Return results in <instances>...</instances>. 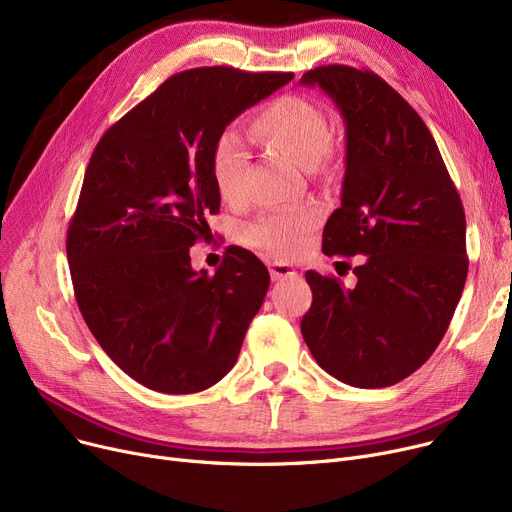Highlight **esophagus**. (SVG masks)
Masks as SVG:
<instances>
[{
	"label": "esophagus",
	"instance_id": "esophagus-1",
	"mask_svg": "<svg viewBox=\"0 0 512 512\" xmlns=\"http://www.w3.org/2000/svg\"><path fill=\"white\" fill-rule=\"evenodd\" d=\"M270 276H272L274 282H278V280H284V278L297 276V272L292 270V265H288L284 261H274V263H270Z\"/></svg>",
	"mask_w": 512,
	"mask_h": 512
}]
</instances>
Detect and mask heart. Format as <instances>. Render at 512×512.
<instances>
[{
	"mask_svg": "<svg viewBox=\"0 0 512 512\" xmlns=\"http://www.w3.org/2000/svg\"><path fill=\"white\" fill-rule=\"evenodd\" d=\"M249 134L255 143L270 149L290 164L307 172H326L334 159V141L328 130L326 114L309 99L297 95H282L253 116ZM249 170V155L238 139L226 137L213 151V184L228 203H238L245 197V180ZM317 224V211H282L267 213L257 220L247 238L251 245L280 257L299 255L307 236Z\"/></svg>",
	"mask_w": 512,
	"mask_h": 512,
	"instance_id": "obj_1",
	"label": "heart"
}]
</instances>
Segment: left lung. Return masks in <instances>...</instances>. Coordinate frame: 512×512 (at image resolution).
I'll list each match as a JSON object with an SVG mask.
<instances>
[{
  "mask_svg": "<svg viewBox=\"0 0 512 512\" xmlns=\"http://www.w3.org/2000/svg\"><path fill=\"white\" fill-rule=\"evenodd\" d=\"M301 85L324 91L344 120L340 207L326 255H363L357 284L307 272L313 292L301 332L311 355L355 388L394 386L444 338L467 280L465 211L425 122L386 80L319 66Z\"/></svg>",
  "mask_w": 512,
  "mask_h": 512,
  "instance_id": "8db88e82",
  "label": "left lung"
}]
</instances>
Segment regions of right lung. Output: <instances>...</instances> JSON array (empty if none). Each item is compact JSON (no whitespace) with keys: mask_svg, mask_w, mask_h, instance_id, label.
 Instances as JSON below:
<instances>
[{"mask_svg":"<svg viewBox=\"0 0 512 512\" xmlns=\"http://www.w3.org/2000/svg\"><path fill=\"white\" fill-rule=\"evenodd\" d=\"M292 76L178 72L91 155L66 236L76 303L107 357L145 388L201 392L238 359L270 272L236 247L207 276L188 249L220 211L211 164L226 126Z\"/></svg>","mask_w":512,"mask_h":512,"instance_id":"obj_1","label":"right lung"}]
</instances>
